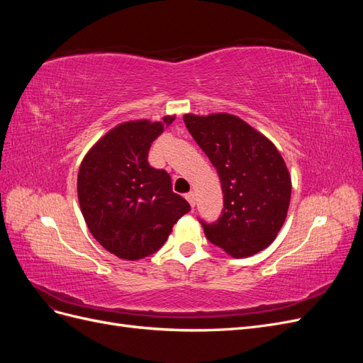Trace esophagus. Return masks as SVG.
<instances>
[{
    "instance_id": "obj_1",
    "label": "esophagus",
    "mask_w": 363,
    "mask_h": 363,
    "mask_svg": "<svg viewBox=\"0 0 363 363\" xmlns=\"http://www.w3.org/2000/svg\"><path fill=\"white\" fill-rule=\"evenodd\" d=\"M184 196H186V200L189 201L191 207H195V194H194V192H188Z\"/></svg>"
}]
</instances>
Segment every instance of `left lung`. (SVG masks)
<instances>
[{"mask_svg": "<svg viewBox=\"0 0 363 363\" xmlns=\"http://www.w3.org/2000/svg\"><path fill=\"white\" fill-rule=\"evenodd\" d=\"M212 162L224 194L223 215L201 225L211 242L240 259L265 250L281 228L291 201V175L272 142L228 113L183 116Z\"/></svg>", "mask_w": 363, "mask_h": 363, "instance_id": "left-lung-1", "label": "left lung"}]
</instances>
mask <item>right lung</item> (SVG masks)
Listing matches in <instances>:
<instances>
[{
  "mask_svg": "<svg viewBox=\"0 0 363 363\" xmlns=\"http://www.w3.org/2000/svg\"><path fill=\"white\" fill-rule=\"evenodd\" d=\"M175 116L128 121L112 128L84 156L77 192L92 236L119 259L156 252L172 225L191 211L172 192L169 174L148 163V151Z\"/></svg>",
  "mask_w": 363,
  "mask_h": 363,
  "instance_id": "add662e5",
  "label": "right lung"
}]
</instances>
